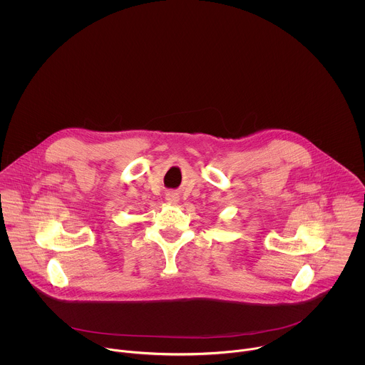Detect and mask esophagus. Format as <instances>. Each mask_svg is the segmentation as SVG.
<instances>
[{"mask_svg":"<svg viewBox=\"0 0 365 365\" xmlns=\"http://www.w3.org/2000/svg\"><path fill=\"white\" fill-rule=\"evenodd\" d=\"M167 200H168L170 202H175V201H177V197H175V195H173V194H168Z\"/></svg>","mask_w":365,"mask_h":365,"instance_id":"obj_1","label":"esophagus"}]
</instances>
